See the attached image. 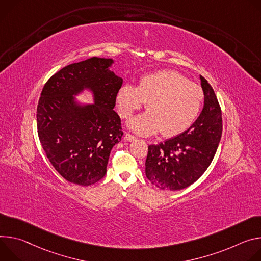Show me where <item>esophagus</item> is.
<instances>
[{"mask_svg":"<svg viewBox=\"0 0 261 261\" xmlns=\"http://www.w3.org/2000/svg\"><path fill=\"white\" fill-rule=\"evenodd\" d=\"M124 139H125V140H127V141H129V142H133V141H135L137 138H136L135 136H133V135H130V134H128V133H126V134H125Z\"/></svg>","mask_w":261,"mask_h":261,"instance_id":"esophagus-1","label":"esophagus"}]
</instances>
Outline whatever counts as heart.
<instances>
[{
  "instance_id": "obj_1",
  "label": "heart",
  "mask_w": 261,
  "mask_h": 261,
  "mask_svg": "<svg viewBox=\"0 0 261 261\" xmlns=\"http://www.w3.org/2000/svg\"><path fill=\"white\" fill-rule=\"evenodd\" d=\"M204 93L201 87L174 70L143 75L138 86L126 84L117 92L116 102L122 118H129L146 101L147 112L136 116L129 127L139 135L162 132L167 138L188 130L200 113Z\"/></svg>"
}]
</instances>
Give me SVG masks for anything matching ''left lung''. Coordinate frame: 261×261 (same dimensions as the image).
<instances>
[{"label": "left lung", "instance_id": "1", "mask_svg": "<svg viewBox=\"0 0 261 261\" xmlns=\"http://www.w3.org/2000/svg\"><path fill=\"white\" fill-rule=\"evenodd\" d=\"M204 107L193 125L177 137L148 146L145 173L161 190H182L211 165L222 136V112L213 87L200 75Z\"/></svg>", "mask_w": 261, "mask_h": 261}]
</instances>
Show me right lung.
I'll return each instance as SVG.
<instances>
[{"mask_svg": "<svg viewBox=\"0 0 261 261\" xmlns=\"http://www.w3.org/2000/svg\"><path fill=\"white\" fill-rule=\"evenodd\" d=\"M113 59L93 57L65 66L45 83L37 106V132L53 167L67 181L88 187L99 181L115 144L123 135L113 109L123 80L109 67ZM85 89L95 103L80 105Z\"/></svg>", "mask_w": 261, "mask_h": 261, "instance_id": "1", "label": "right lung"}]
</instances>
